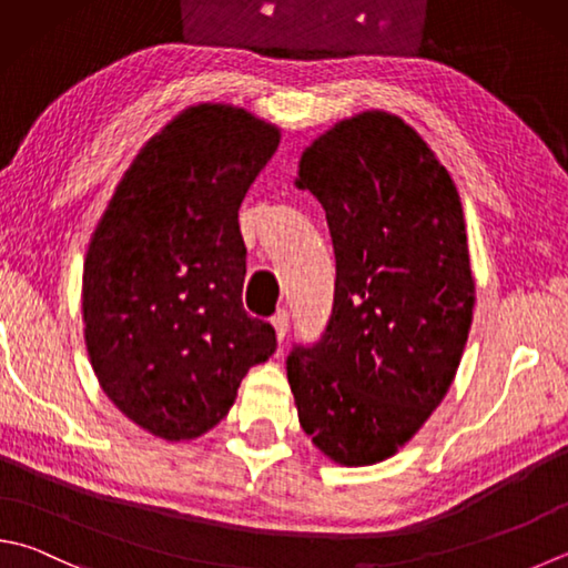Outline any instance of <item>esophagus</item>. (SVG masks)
Instances as JSON below:
<instances>
[{
	"instance_id": "1",
	"label": "esophagus",
	"mask_w": 568,
	"mask_h": 568,
	"mask_svg": "<svg viewBox=\"0 0 568 568\" xmlns=\"http://www.w3.org/2000/svg\"><path fill=\"white\" fill-rule=\"evenodd\" d=\"M272 324H274L276 341H280V344H282V341H284L286 334H288V314L284 312V308H282V312H276V316L272 318Z\"/></svg>"
}]
</instances>
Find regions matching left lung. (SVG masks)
I'll list each match as a JSON object with an SVG mask.
<instances>
[{
  "mask_svg": "<svg viewBox=\"0 0 568 568\" xmlns=\"http://www.w3.org/2000/svg\"><path fill=\"white\" fill-rule=\"evenodd\" d=\"M294 185L326 210L334 314L286 361L298 423L344 467L393 457L450 390L473 326L475 274L450 173L420 133L361 111L316 135Z\"/></svg>",
  "mask_w": 568,
  "mask_h": 568,
  "instance_id": "8db88e82",
  "label": "left lung"
}]
</instances>
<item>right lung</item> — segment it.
Wrapping results in <instances>:
<instances>
[{
    "mask_svg": "<svg viewBox=\"0 0 568 568\" xmlns=\"http://www.w3.org/2000/svg\"><path fill=\"white\" fill-rule=\"evenodd\" d=\"M280 141V125L242 105L192 103L148 138L95 222L85 351L115 408L165 443L212 430L276 348L242 306L237 212Z\"/></svg>",
    "mask_w": 568,
    "mask_h": 568,
    "instance_id": "add662e5",
    "label": "right lung"
}]
</instances>
